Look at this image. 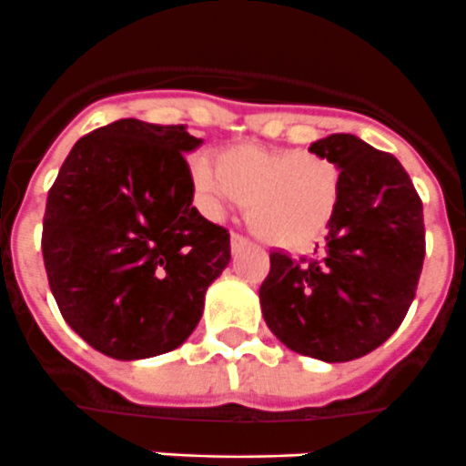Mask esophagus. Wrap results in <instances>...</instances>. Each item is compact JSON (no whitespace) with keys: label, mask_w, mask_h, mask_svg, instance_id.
Masks as SVG:
<instances>
[{"label":"esophagus","mask_w":466,"mask_h":466,"mask_svg":"<svg viewBox=\"0 0 466 466\" xmlns=\"http://www.w3.org/2000/svg\"><path fill=\"white\" fill-rule=\"evenodd\" d=\"M242 247H247V238H242V235L238 233H231V251L238 253Z\"/></svg>","instance_id":"34e87169"}]
</instances>
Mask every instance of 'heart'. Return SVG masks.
<instances>
[{
	"instance_id": "heart-1",
	"label": "heart",
	"mask_w": 466,
	"mask_h": 466,
	"mask_svg": "<svg viewBox=\"0 0 466 466\" xmlns=\"http://www.w3.org/2000/svg\"><path fill=\"white\" fill-rule=\"evenodd\" d=\"M204 213L247 204L251 231L269 247L301 251L329 233L338 215L342 174L330 158L301 149L235 145L218 156V167L199 156L190 167Z\"/></svg>"
}]
</instances>
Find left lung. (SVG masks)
Listing matches in <instances>:
<instances>
[{
	"label": "left lung",
	"mask_w": 466,
	"mask_h": 466,
	"mask_svg": "<svg viewBox=\"0 0 466 466\" xmlns=\"http://www.w3.org/2000/svg\"><path fill=\"white\" fill-rule=\"evenodd\" d=\"M310 151L339 167L338 215L312 258L269 253L260 308L288 349L349 362L379 349L412 303L426 256L423 206L403 165L351 133Z\"/></svg>",
	"instance_id": "8db88e82"
}]
</instances>
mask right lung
<instances>
[{"instance_id":"add662e5","label":"right lung","mask_w":466,"mask_h":466,"mask_svg":"<svg viewBox=\"0 0 466 466\" xmlns=\"http://www.w3.org/2000/svg\"><path fill=\"white\" fill-rule=\"evenodd\" d=\"M183 124L117 122L72 147L47 197L43 258L63 319L115 360L181 347L231 260L224 227L192 206Z\"/></svg>"}]
</instances>
